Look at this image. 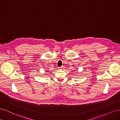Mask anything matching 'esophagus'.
Instances as JSON below:
<instances>
[{"label": "esophagus", "instance_id": "34e87169", "mask_svg": "<svg viewBox=\"0 0 120 120\" xmlns=\"http://www.w3.org/2000/svg\"><path fill=\"white\" fill-rule=\"evenodd\" d=\"M64 67L63 66H62V67H60V68H64Z\"/></svg>", "mask_w": 120, "mask_h": 120}]
</instances>
